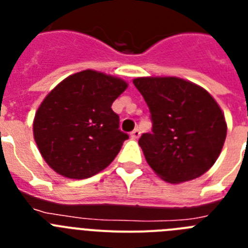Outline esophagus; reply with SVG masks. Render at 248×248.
<instances>
[{
	"instance_id": "obj_1",
	"label": "esophagus",
	"mask_w": 248,
	"mask_h": 248,
	"mask_svg": "<svg viewBox=\"0 0 248 248\" xmlns=\"http://www.w3.org/2000/svg\"><path fill=\"white\" fill-rule=\"evenodd\" d=\"M130 137L133 138V139H138V138L140 137V130H139V129L137 128V129H134V130L131 131Z\"/></svg>"
}]
</instances>
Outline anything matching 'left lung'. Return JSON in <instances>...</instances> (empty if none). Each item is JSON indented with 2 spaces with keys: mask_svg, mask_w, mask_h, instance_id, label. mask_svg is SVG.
<instances>
[{
  "mask_svg": "<svg viewBox=\"0 0 248 248\" xmlns=\"http://www.w3.org/2000/svg\"><path fill=\"white\" fill-rule=\"evenodd\" d=\"M151 114L153 133L139 139L146 161L170 184L194 180L215 164L227 124L217 102L200 85L177 77L133 80Z\"/></svg>",
  "mask_w": 248,
  "mask_h": 248,
  "instance_id": "obj_1",
  "label": "left lung"
}]
</instances>
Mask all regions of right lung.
I'll use <instances>...</instances> for the list:
<instances>
[{
    "label": "right lung",
    "instance_id": "add662e5",
    "mask_svg": "<svg viewBox=\"0 0 248 248\" xmlns=\"http://www.w3.org/2000/svg\"><path fill=\"white\" fill-rule=\"evenodd\" d=\"M128 83L85 69L56 85L38 107L33 137L46 163L68 179H87L117 156L128 134L111 104Z\"/></svg>",
    "mask_w": 248,
    "mask_h": 248
}]
</instances>
